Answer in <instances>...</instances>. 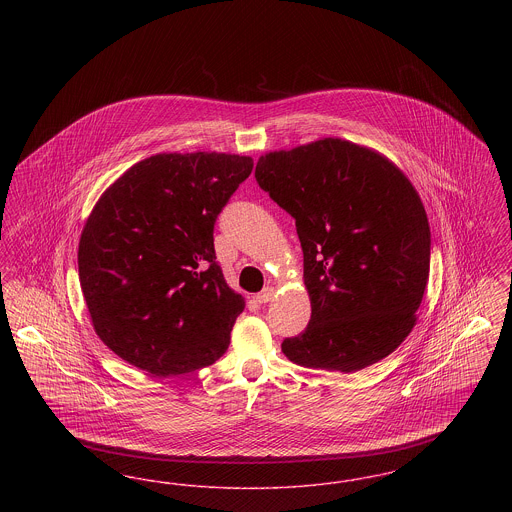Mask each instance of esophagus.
I'll list each match as a JSON object with an SVG mask.
<instances>
[{
	"instance_id": "34e87169",
	"label": "esophagus",
	"mask_w": 512,
	"mask_h": 512,
	"mask_svg": "<svg viewBox=\"0 0 512 512\" xmlns=\"http://www.w3.org/2000/svg\"><path fill=\"white\" fill-rule=\"evenodd\" d=\"M272 295H274V288H265L263 292H259L255 295V299H257V303L263 305V303H268V301L272 299Z\"/></svg>"
}]
</instances>
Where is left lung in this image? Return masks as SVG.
<instances>
[{"instance_id":"8db88e82","label":"left lung","mask_w":512,"mask_h":512,"mask_svg":"<svg viewBox=\"0 0 512 512\" xmlns=\"http://www.w3.org/2000/svg\"><path fill=\"white\" fill-rule=\"evenodd\" d=\"M255 178L295 219L311 297L284 355L338 372L388 357L413 330L430 272V224L409 178L340 138L267 153Z\"/></svg>"}]
</instances>
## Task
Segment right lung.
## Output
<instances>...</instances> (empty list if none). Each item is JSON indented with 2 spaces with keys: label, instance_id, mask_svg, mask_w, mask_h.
<instances>
[{
  "label": "right lung",
  "instance_id": "add662e5",
  "mask_svg": "<svg viewBox=\"0 0 512 512\" xmlns=\"http://www.w3.org/2000/svg\"><path fill=\"white\" fill-rule=\"evenodd\" d=\"M253 171L228 153H159L99 197L78 244V278L94 330L153 376L213 365L245 301L215 255V222Z\"/></svg>",
  "mask_w": 512,
  "mask_h": 512
}]
</instances>
